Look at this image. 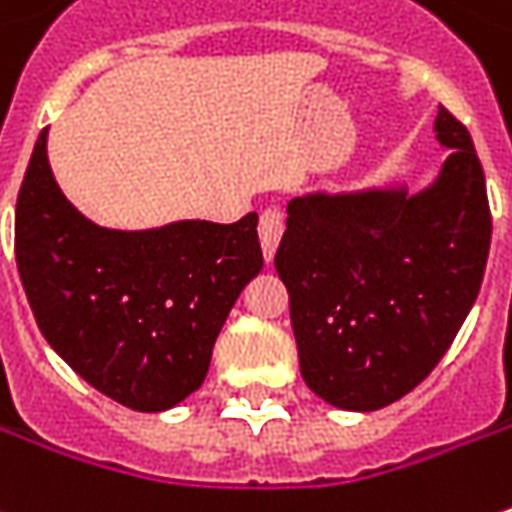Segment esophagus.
Here are the masks:
<instances>
[{
  "label": "esophagus",
  "mask_w": 512,
  "mask_h": 512,
  "mask_svg": "<svg viewBox=\"0 0 512 512\" xmlns=\"http://www.w3.org/2000/svg\"><path fill=\"white\" fill-rule=\"evenodd\" d=\"M280 234H283V214L278 209H266V212L260 214V223H257V237H260V249H263L266 260L275 257Z\"/></svg>",
  "instance_id": "1"
}]
</instances>
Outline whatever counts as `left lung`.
<instances>
[{
	"instance_id": "left-lung-1",
	"label": "left lung",
	"mask_w": 512,
	"mask_h": 512,
	"mask_svg": "<svg viewBox=\"0 0 512 512\" xmlns=\"http://www.w3.org/2000/svg\"><path fill=\"white\" fill-rule=\"evenodd\" d=\"M450 148L430 189L303 194L286 206L275 269L306 387L338 410L404 398L444 358L476 303L493 217L470 131L441 105Z\"/></svg>"
}]
</instances>
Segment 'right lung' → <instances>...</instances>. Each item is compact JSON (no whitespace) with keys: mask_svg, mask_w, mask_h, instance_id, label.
<instances>
[{"mask_svg":"<svg viewBox=\"0 0 512 512\" xmlns=\"http://www.w3.org/2000/svg\"><path fill=\"white\" fill-rule=\"evenodd\" d=\"M16 266L56 355L102 395L163 412L203 384L243 286L263 269L257 214L102 229L68 203L39 134L16 200Z\"/></svg>","mask_w":512,"mask_h":512,"instance_id":"right-lung-1","label":"right lung"}]
</instances>
